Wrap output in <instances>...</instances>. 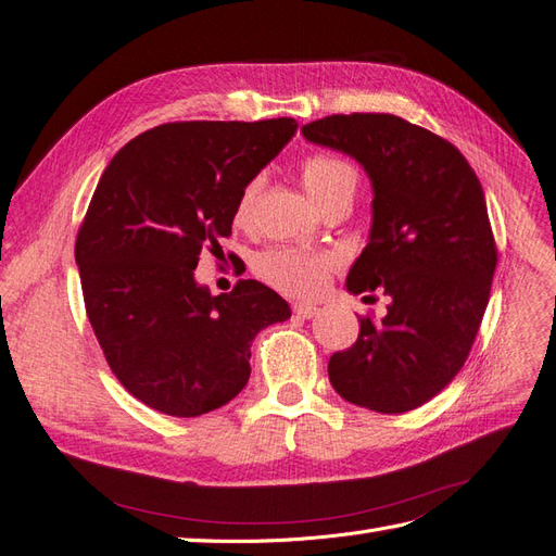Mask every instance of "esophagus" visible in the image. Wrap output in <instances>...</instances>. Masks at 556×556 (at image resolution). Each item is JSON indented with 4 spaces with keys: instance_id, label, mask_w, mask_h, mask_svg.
<instances>
[{
    "instance_id": "obj_1",
    "label": "esophagus",
    "mask_w": 556,
    "mask_h": 556,
    "mask_svg": "<svg viewBox=\"0 0 556 556\" xmlns=\"http://www.w3.org/2000/svg\"><path fill=\"white\" fill-rule=\"evenodd\" d=\"M292 311H294V315L301 317V319H311V317L317 313V306H313V304H294Z\"/></svg>"
}]
</instances>
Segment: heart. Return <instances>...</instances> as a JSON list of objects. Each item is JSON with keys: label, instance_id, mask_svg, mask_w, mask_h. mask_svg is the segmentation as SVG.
<instances>
[{"label": "heart", "instance_id": "1", "mask_svg": "<svg viewBox=\"0 0 556 556\" xmlns=\"http://www.w3.org/2000/svg\"><path fill=\"white\" fill-rule=\"evenodd\" d=\"M357 169L348 160L315 153L301 162V182L319 206L329 204L331 199L343 194H355ZM260 178H252L243 185L237 204H233V223L239 227L250 225L252 211L260 194ZM255 274L268 288L285 296L311 299L327 288V280L333 271V257L325 252H311L299 248H268L257 255Z\"/></svg>", "mask_w": 556, "mask_h": 556}]
</instances>
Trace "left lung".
Returning a JSON list of instances; mask_svg holds the SVG:
<instances>
[{
    "label": "left lung",
    "mask_w": 556,
    "mask_h": 556,
    "mask_svg": "<svg viewBox=\"0 0 556 556\" xmlns=\"http://www.w3.org/2000/svg\"><path fill=\"white\" fill-rule=\"evenodd\" d=\"M301 134L371 178V237L348 290L392 299L382 319L359 317L329 380L355 406L413 410L462 371L490 301L498 255L482 185L450 141L392 113L327 115Z\"/></svg>",
    "instance_id": "8db88e82"
}]
</instances>
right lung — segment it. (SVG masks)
<instances>
[{
  "mask_svg": "<svg viewBox=\"0 0 556 556\" xmlns=\"http://www.w3.org/2000/svg\"><path fill=\"white\" fill-rule=\"evenodd\" d=\"M296 131L294 117L148 129L99 178L76 237L83 299L113 376L148 408L197 417L250 378L255 336L292 313L257 280L213 296L194 280L231 233L248 180Z\"/></svg>",
  "mask_w": 556,
  "mask_h": 556,
  "instance_id": "1",
  "label": "right lung"
}]
</instances>
